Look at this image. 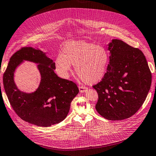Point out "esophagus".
Segmentation results:
<instances>
[{"label": "esophagus", "instance_id": "1", "mask_svg": "<svg viewBox=\"0 0 156 156\" xmlns=\"http://www.w3.org/2000/svg\"><path fill=\"white\" fill-rule=\"evenodd\" d=\"M79 90L81 93H84L87 90V88L84 87H79Z\"/></svg>", "mask_w": 156, "mask_h": 156}]
</instances>
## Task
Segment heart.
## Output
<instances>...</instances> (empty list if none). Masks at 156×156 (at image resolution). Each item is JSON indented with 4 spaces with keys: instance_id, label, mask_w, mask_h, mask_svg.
I'll list each match as a JSON object with an SVG mask.
<instances>
[{
    "instance_id": "1",
    "label": "heart",
    "mask_w": 156,
    "mask_h": 156,
    "mask_svg": "<svg viewBox=\"0 0 156 156\" xmlns=\"http://www.w3.org/2000/svg\"><path fill=\"white\" fill-rule=\"evenodd\" d=\"M109 54L102 46L85 41L68 42L54 60V68L58 75L64 79L69 77L71 65L81 80L94 84L100 82L106 76Z\"/></svg>"
}]
</instances>
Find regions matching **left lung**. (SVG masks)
Segmentation results:
<instances>
[{
  "instance_id": "1",
  "label": "left lung",
  "mask_w": 156,
  "mask_h": 156,
  "mask_svg": "<svg viewBox=\"0 0 156 156\" xmlns=\"http://www.w3.org/2000/svg\"><path fill=\"white\" fill-rule=\"evenodd\" d=\"M110 62L102 81L93 88L98 94L96 109L104 118L122 120L142 106L150 89L151 74L144 54L119 39L108 44Z\"/></svg>"
}]
</instances>
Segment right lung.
I'll return each instance as SVG.
<instances>
[{
	"instance_id": "1",
	"label": "right lung",
	"mask_w": 156,
	"mask_h": 156,
	"mask_svg": "<svg viewBox=\"0 0 156 156\" xmlns=\"http://www.w3.org/2000/svg\"><path fill=\"white\" fill-rule=\"evenodd\" d=\"M24 61L38 64L41 82L35 91H21L14 81L17 68ZM54 62L39 48L24 47L14 53L3 76V84L13 110L25 122L41 127L58 124L66 118L79 90L72 81L58 76Z\"/></svg>"
}]
</instances>
